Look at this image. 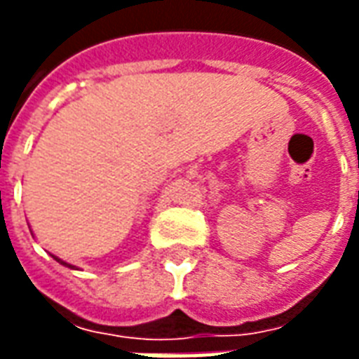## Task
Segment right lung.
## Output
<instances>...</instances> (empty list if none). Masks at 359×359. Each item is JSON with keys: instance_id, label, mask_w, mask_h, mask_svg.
I'll return each mask as SVG.
<instances>
[{"instance_id": "add662e5", "label": "right lung", "mask_w": 359, "mask_h": 359, "mask_svg": "<svg viewBox=\"0 0 359 359\" xmlns=\"http://www.w3.org/2000/svg\"><path fill=\"white\" fill-rule=\"evenodd\" d=\"M51 257H53V259H55V261H57V262H60L62 266H68V268H72V270H78V266H74V264H70V262L62 261V259H58V257H55V255H51Z\"/></svg>"}]
</instances>
